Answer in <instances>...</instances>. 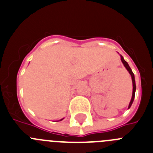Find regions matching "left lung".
<instances>
[{
	"label": "left lung",
	"instance_id": "obj_1",
	"mask_svg": "<svg viewBox=\"0 0 153 153\" xmlns=\"http://www.w3.org/2000/svg\"><path fill=\"white\" fill-rule=\"evenodd\" d=\"M120 58H121V61H122V62H123V64L124 65L125 68H126V69H127V71H129V73H130V75H131L132 82H133V94H132L131 100H130V104H129V107H128V109H129V108H130V107H131L132 104H133V100H134V97H135V92H136V82H135L134 74L133 73V71H132V70H131V68H130V67L129 66V65H128V63L126 62V61H125L123 56H120Z\"/></svg>",
	"mask_w": 153,
	"mask_h": 153
}]
</instances>
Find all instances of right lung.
<instances>
[{
  "instance_id": "1",
  "label": "right lung",
  "mask_w": 153,
  "mask_h": 153,
  "mask_svg": "<svg viewBox=\"0 0 153 153\" xmlns=\"http://www.w3.org/2000/svg\"><path fill=\"white\" fill-rule=\"evenodd\" d=\"M63 119H64V118H62V119H61V120H60V121H61V120H63Z\"/></svg>"
}]
</instances>
